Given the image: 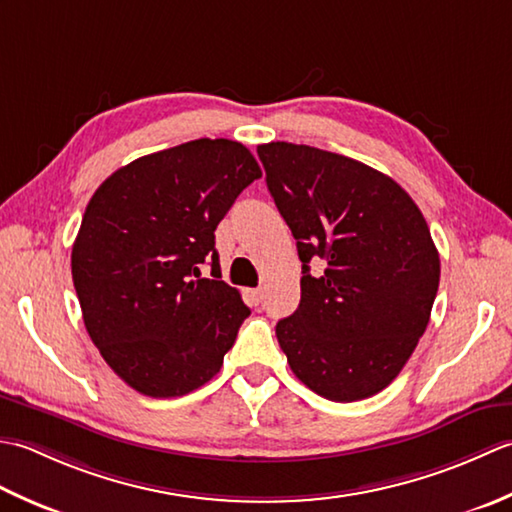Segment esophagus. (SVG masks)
I'll return each instance as SVG.
<instances>
[{"label":"esophagus","instance_id":"obj_1","mask_svg":"<svg viewBox=\"0 0 512 512\" xmlns=\"http://www.w3.org/2000/svg\"><path fill=\"white\" fill-rule=\"evenodd\" d=\"M247 296H249V300L254 302V305H260V300H263V287L247 289Z\"/></svg>","mask_w":512,"mask_h":512}]
</instances>
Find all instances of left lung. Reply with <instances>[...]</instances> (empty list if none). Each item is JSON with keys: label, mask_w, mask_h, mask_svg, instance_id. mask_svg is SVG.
I'll list each match as a JSON object with an SVG mask.
<instances>
[{"label": "left lung", "mask_w": 512, "mask_h": 512, "mask_svg": "<svg viewBox=\"0 0 512 512\" xmlns=\"http://www.w3.org/2000/svg\"><path fill=\"white\" fill-rule=\"evenodd\" d=\"M269 194L296 238L300 305L276 325L296 378L322 398L387 389L431 318L440 254L420 207L391 176L296 143L258 145ZM311 257L326 271L310 274Z\"/></svg>", "instance_id": "8db88e82"}]
</instances>
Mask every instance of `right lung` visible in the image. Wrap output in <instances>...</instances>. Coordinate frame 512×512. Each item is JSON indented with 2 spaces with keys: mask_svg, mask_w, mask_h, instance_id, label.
I'll use <instances>...</instances> for the list:
<instances>
[{
  "mask_svg": "<svg viewBox=\"0 0 512 512\" xmlns=\"http://www.w3.org/2000/svg\"><path fill=\"white\" fill-rule=\"evenodd\" d=\"M260 176L243 143L196 139L123 165L92 194L72 283L92 342L134 391L179 398L221 371L249 307L218 280L214 229Z\"/></svg>",
  "mask_w": 512,
  "mask_h": 512,
  "instance_id": "add662e5",
  "label": "right lung"
}]
</instances>
